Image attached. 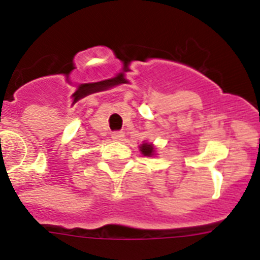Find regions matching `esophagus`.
<instances>
[{
    "label": "esophagus",
    "mask_w": 260,
    "mask_h": 260,
    "mask_svg": "<svg viewBox=\"0 0 260 260\" xmlns=\"http://www.w3.org/2000/svg\"><path fill=\"white\" fill-rule=\"evenodd\" d=\"M115 141H120L124 139V134L123 132H113L112 136H111Z\"/></svg>",
    "instance_id": "obj_1"
}]
</instances>
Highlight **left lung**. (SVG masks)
Instances as JSON below:
<instances>
[{"instance_id":"left-lung-1","label":"left lung","mask_w":260,"mask_h":260,"mask_svg":"<svg viewBox=\"0 0 260 260\" xmlns=\"http://www.w3.org/2000/svg\"><path fill=\"white\" fill-rule=\"evenodd\" d=\"M139 148H140V152L144 156L152 157L156 154V148H154V145L152 143H143Z\"/></svg>"}]
</instances>
